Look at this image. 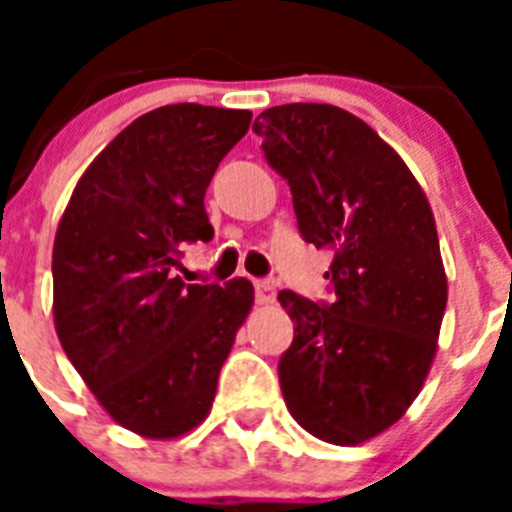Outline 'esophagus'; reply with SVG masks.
Wrapping results in <instances>:
<instances>
[{
	"label": "esophagus",
	"instance_id": "34e87169",
	"mask_svg": "<svg viewBox=\"0 0 512 512\" xmlns=\"http://www.w3.org/2000/svg\"><path fill=\"white\" fill-rule=\"evenodd\" d=\"M277 300V289L271 282H256V302L259 305H271V302Z\"/></svg>",
	"mask_w": 512,
	"mask_h": 512
}]
</instances>
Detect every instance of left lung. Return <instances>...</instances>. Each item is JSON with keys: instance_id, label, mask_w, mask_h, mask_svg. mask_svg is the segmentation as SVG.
I'll use <instances>...</instances> for the list:
<instances>
[{"instance_id": "left-lung-1", "label": "left lung", "mask_w": 512, "mask_h": 512, "mask_svg": "<svg viewBox=\"0 0 512 512\" xmlns=\"http://www.w3.org/2000/svg\"><path fill=\"white\" fill-rule=\"evenodd\" d=\"M253 133L292 189L302 238L333 251V302L279 292L295 323L284 402L320 441L359 446L405 415L436 356L449 284L431 205L395 148L341 107H271Z\"/></svg>"}]
</instances>
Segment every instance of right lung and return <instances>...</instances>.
<instances>
[{
    "instance_id": "obj_1",
    "label": "right lung",
    "mask_w": 512,
    "mask_h": 512,
    "mask_svg": "<svg viewBox=\"0 0 512 512\" xmlns=\"http://www.w3.org/2000/svg\"><path fill=\"white\" fill-rule=\"evenodd\" d=\"M248 110L166 104L140 115L81 174L53 241V323L115 423L179 438L210 415L253 284H184V243L210 241L205 192L246 135Z\"/></svg>"
}]
</instances>
